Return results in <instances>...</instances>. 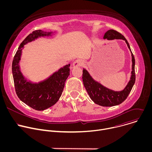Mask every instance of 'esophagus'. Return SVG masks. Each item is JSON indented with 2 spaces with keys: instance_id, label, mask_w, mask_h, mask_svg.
Masks as SVG:
<instances>
[{
  "instance_id": "esophagus-1",
  "label": "esophagus",
  "mask_w": 152,
  "mask_h": 152,
  "mask_svg": "<svg viewBox=\"0 0 152 152\" xmlns=\"http://www.w3.org/2000/svg\"><path fill=\"white\" fill-rule=\"evenodd\" d=\"M82 64V61L80 59H77L76 60L73 64V67H77L79 66H81V65Z\"/></svg>"
}]
</instances>
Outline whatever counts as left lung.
<instances>
[{"label":"left lung","mask_w":152,"mask_h":152,"mask_svg":"<svg viewBox=\"0 0 152 152\" xmlns=\"http://www.w3.org/2000/svg\"><path fill=\"white\" fill-rule=\"evenodd\" d=\"M104 39L107 38L109 40L121 39L126 41L128 48L131 50L129 42L125 37L118 32L110 29L107 31L104 35ZM132 53V66L131 72L132 75L131 80H129L125 88L121 91H115L108 89L100 83L94 80L90 76L88 71L83 69L82 74V80L85 88L88 92L91 99L96 104L102 106H113L120 104L123 102L131 93L133 86L135 82V58Z\"/></svg>","instance_id":"1"}]
</instances>
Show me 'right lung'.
<instances>
[{
    "mask_svg": "<svg viewBox=\"0 0 152 152\" xmlns=\"http://www.w3.org/2000/svg\"><path fill=\"white\" fill-rule=\"evenodd\" d=\"M52 34V32H44L41 30H36L31 33L20 44L12 64L15 90L18 97L37 111L45 110L58 101L63 91L65 82L70 75V64L61 68L45 80L39 83H32L25 78L18 64L22 48L26 44L39 37L50 36Z\"/></svg>",
    "mask_w": 152,
    "mask_h": 152,
    "instance_id": "obj_1",
    "label": "right lung"
}]
</instances>
